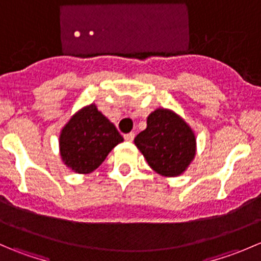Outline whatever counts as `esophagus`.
<instances>
[{"label":"esophagus","instance_id":"obj_1","mask_svg":"<svg viewBox=\"0 0 261 261\" xmlns=\"http://www.w3.org/2000/svg\"><path fill=\"white\" fill-rule=\"evenodd\" d=\"M123 138H125L126 141H133L134 138H135V134H134V133L125 134V135H123Z\"/></svg>","mask_w":261,"mask_h":261}]
</instances>
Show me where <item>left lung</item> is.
<instances>
[{"mask_svg": "<svg viewBox=\"0 0 261 261\" xmlns=\"http://www.w3.org/2000/svg\"><path fill=\"white\" fill-rule=\"evenodd\" d=\"M147 126L135 138V145L147 164L164 177H177L188 168L196 154V138L183 118L158 109L149 115Z\"/></svg>", "mask_w": 261, "mask_h": 261, "instance_id": "1", "label": "left lung"}]
</instances>
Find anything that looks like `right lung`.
Listing matches in <instances>:
<instances>
[{"label": "right lung", "instance_id": "right-lung-1", "mask_svg": "<svg viewBox=\"0 0 261 261\" xmlns=\"http://www.w3.org/2000/svg\"><path fill=\"white\" fill-rule=\"evenodd\" d=\"M123 138L109 118L94 105L84 107L63 127L59 138L60 155L68 168L88 174L99 167L109 152Z\"/></svg>", "mask_w": 261, "mask_h": 261}]
</instances>
